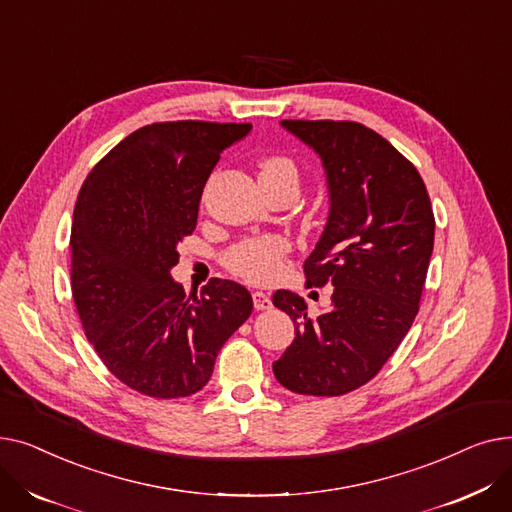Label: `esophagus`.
Returning a JSON list of instances; mask_svg holds the SVG:
<instances>
[{
    "mask_svg": "<svg viewBox=\"0 0 512 512\" xmlns=\"http://www.w3.org/2000/svg\"><path fill=\"white\" fill-rule=\"evenodd\" d=\"M253 305H255V309H257V311H267V309H272V299H270V294H265V292H261V290H255V292H253Z\"/></svg>",
    "mask_w": 512,
    "mask_h": 512,
    "instance_id": "obj_1",
    "label": "esophagus"
}]
</instances>
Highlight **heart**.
<instances>
[{"label": "heart", "mask_w": 512, "mask_h": 512, "mask_svg": "<svg viewBox=\"0 0 512 512\" xmlns=\"http://www.w3.org/2000/svg\"><path fill=\"white\" fill-rule=\"evenodd\" d=\"M259 178L270 180H299L297 168L286 157H270L261 164ZM290 249L288 240L282 236H261L240 242L232 247L224 263L236 278L251 282V284H265L272 282L282 267V257Z\"/></svg>", "instance_id": "b5f03b06"}]
</instances>
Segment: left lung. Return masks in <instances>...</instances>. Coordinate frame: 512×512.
Returning <instances> with one entry per match:
<instances>
[{
	"label": "left lung",
	"mask_w": 512,
	"mask_h": 512,
	"mask_svg": "<svg viewBox=\"0 0 512 512\" xmlns=\"http://www.w3.org/2000/svg\"><path fill=\"white\" fill-rule=\"evenodd\" d=\"M321 161L328 220L305 278L332 284V305L307 315L297 292L278 290L294 340L274 363L297 394L340 396L367 384L407 336L434 251V211L411 161L357 122L282 120Z\"/></svg>",
	"instance_id": "8db88e82"
}]
</instances>
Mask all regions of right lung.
I'll return each instance as SVG.
<instances>
[{
	"instance_id": "add662e5",
	"label": "right lung",
	"mask_w": 512,
	"mask_h": 512,
	"mask_svg": "<svg viewBox=\"0 0 512 512\" xmlns=\"http://www.w3.org/2000/svg\"><path fill=\"white\" fill-rule=\"evenodd\" d=\"M251 124L168 122L134 130L80 188L72 218V297L99 359L153 398L199 392L224 342L249 319L251 292L215 278L186 297L172 278L197 228L203 186Z\"/></svg>"
}]
</instances>
